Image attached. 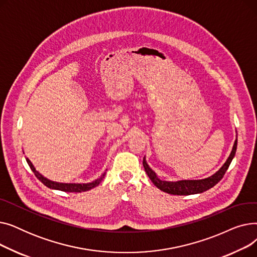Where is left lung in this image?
Masks as SVG:
<instances>
[{"mask_svg": "<svg viewBox=\"0 0 257 257\" xmlns=\"http://www.w3.org/2000/svg\"><path fill=\"white\" fill-rule=\"evenodd\" d=\"M236 146H237V139L234 142L230 155H229V157L227 158L226 163L223 165V167L217 173H214L212 176L205 178V179H201V180H180V181H174V182L173 181H165V180H161L157 177L156 173L149 167V165L147 164L145 157L143 159V165H144L146 173L148 174V176H149V178L151 179L153 184L156 187H158L160 191L171 194V195H179V196L200 194V193H203V192L209 190V188L213 187L223 178V176L225 175L226 171L228 170L229 166H230L231 161L235 155Z\"/></svg>", "mask_w": 257, "mask_h": 257, "instance_id": "1", "label": "left lung"}]
</instances>
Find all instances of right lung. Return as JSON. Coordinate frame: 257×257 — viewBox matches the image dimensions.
I'll return each instance as SVG.
<instances>
[{
    "instance_id": "1",
    "label": "right lung",
    "mask_w": 257,
    "mask_h": 257,
    "mask_svg": "<svg viewBox=\"0 0 257 257\" xmlns=\"http://www.w3.org/2000/svg\"><path fill=\"white\" fill-rule=\"evenodd\" d=\"M27 163H28L30 169L32 170V172L34 173L35 176L37 177V179L39 181H42L47 187L49 188H52V190H58V191H62V192H67V193H81V192H87L89 190H91V188L96 187L100 184V182L102 181V179L104 178L106 172H104L101 177L96 179L92 182H89V183H59V182H55V181H52V180H49L48 178L44 177L42 174H40L39 172H37L34 168V166L32 165L31 161L26 158Z\"/></svg>"
}]
</instances>
